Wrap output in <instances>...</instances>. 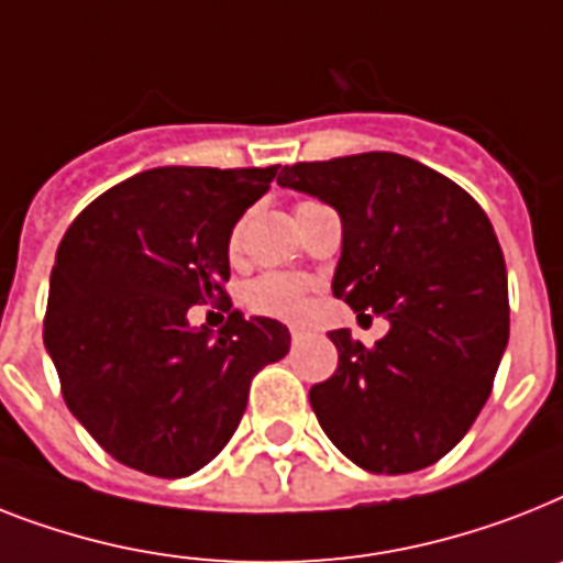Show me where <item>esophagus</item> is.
<instances>
[{"label": "esophagus", "instance_id": "obj_1", "mask_svg": "<svg viewBox=\"0 0 563 563\" xmlns=\"http://www.w3.org/2000/svg\"><path fill=\"white\" fill-rule=\"evenodd\" d=\"M289 332H291V341H300V338L306 335L303 327H289Z\"/></svg>", "mask_w": 563, "mask_h": 563}]
</instances>
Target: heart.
<instances>
[{
	"label": "heart",
	"instance_id": "1",
	"mask_svg": "<svg viewBox=\"0 0 563 563\" xmlns=\"http://www.w3.org/2000/svg\"><path fill=\"white\" fill-rule=\"evenodd\" d=\"M236 240H240V231L231 236V251H236ZM245 303L268 318L295 321L306 309V283L291 274H260L245 286Z\"/></svg>",
	"mask_w": 563,
	"mask_h": 563
}]
</instances>
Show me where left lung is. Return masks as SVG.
Segmentation results:
<instances>
[{
	"label": "left lung",
	"instance_id": "1",
	"mask_svg": "<svg viewBox=\"0 0 563 563\" xmlns=\"http://www.w3.org/2000/svg\"><path fill=\"white\" fill-rule=\"evenodd\" d=\"M277 185L338 210L332 295L390 323L373 350L329 332L338 369L309 390L323 433L364 472L428 468L468 433L509 344L495 228L463 187L399 153L291 164Z\"/></svg>",
	"mask_w": 563,
	"mask_h": 563
}]
</instances>
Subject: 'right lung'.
I'll use <instances>...</instances> for the list:
<instances>
[{
  "mask_svg": "<svg viewBox=\"0 0 563 563\" xmlns=\"http://www.w3.org/2000/svg\"><path fill=\"white\" fill-rule=\"evenodd\" d=\"M274 167H155L98 196L52 268L43 341L75 419L118 463L187 477L228 445L251 378L289 353L272 318L228 314L213 335L187 309L222 300L228 242Z\"/></svg>",
  "mask_w": 563,
  "mask_h": 563,
  "instance_id": "1",
  "label": "right lung"
}]
</instances>
